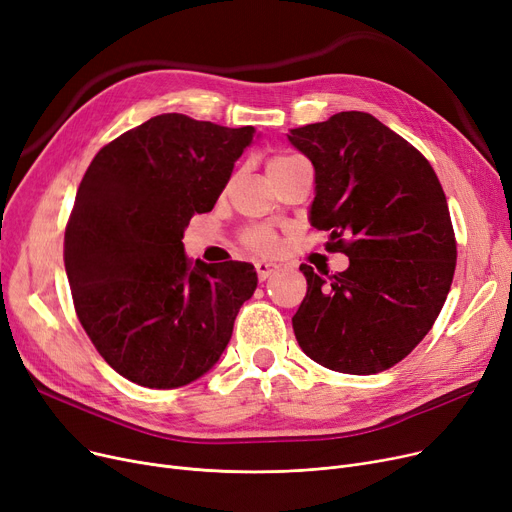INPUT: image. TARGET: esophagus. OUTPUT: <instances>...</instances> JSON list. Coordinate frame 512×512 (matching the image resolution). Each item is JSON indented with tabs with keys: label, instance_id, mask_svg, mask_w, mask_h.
Listing matches in <instances>:
<instances>
[{
	"label": "esophagus",
	"instance_id": "obj_1",
	"mask_svg": "<svg viewBox=\"0 0 512 512\" xmlns=\"http://www.w3.org/2000/svg\"><path fill=\"white\" fill-rule=\"evenodd\" d=\"M256 273L260 281H266L269 277H273L275 273H279V264L275 262H256Z\"/></svg>",
	"mask_w": 512,
	"mask_h": 512
}]
</instances>
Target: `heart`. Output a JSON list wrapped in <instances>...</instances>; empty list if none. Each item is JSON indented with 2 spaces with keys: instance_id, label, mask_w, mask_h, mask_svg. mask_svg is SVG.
<instances>
[{
  "instance_id": "heart-1",
  "label": "heart",
  "mask_w": 512,
  "mask_h": 512,
  "mask_svg": "<svg viewBox=\"0 0 512 512\" xmlns=\"http://www.w3.org/2000/svg\"><path fill=\"white\" fill-rule=\"evenodd\" d=\"M289 158H296V156H287V154L273 156V158L269 160V164H266V170H271V168H275V166L287 162ZM241 243H243V246H246L250 252L264 256V254H273V252L277 250L279 239H277V233H275L271 227H266V225H254V227H250V229H246V231L241 233Z\"/></svg>"
}]
</instances>
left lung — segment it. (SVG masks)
Wrapping results in <instances>:
<instances>
[{
	"instance_id": "1",
	"label": "left lung",
	"mask_w": 512,
	"mask_h": 512,
	"mask_svg": "<svg viewBox=\"0 0 512 512\" xmlns=\"http://www.w3.org/2000/svg\"><path fill=\"white\" fill-rule=\"evenodd\" d=\"M314 166L310 225L350 266L329 279L302 264L308 289L291 319L300 348L339 373L375 375L433 327L452 285L456 239L427 158L367 112L291 129Z\"/></svg>"
}]
</instances>
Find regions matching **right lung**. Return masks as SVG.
<instances>
[{
	"instance_id": "right-lung-1",
	"label": "right lung",
	"mask_w": 512,
	"mask_h": 512,
	"mask_svg": "<svg viewBox=\"0 0 512 512\" xmlns=\"http://www.w3.org/2000/svg\"><path fill=\"white\" fill-rule=\"evenodd\" d=\"M254 127L160 114L106 143L64 233L72 302L91 344L125 379L173 389L208 373L258 277L248 262H191L183 231L210 212Z\"/></svg>"
}]
</instances>
